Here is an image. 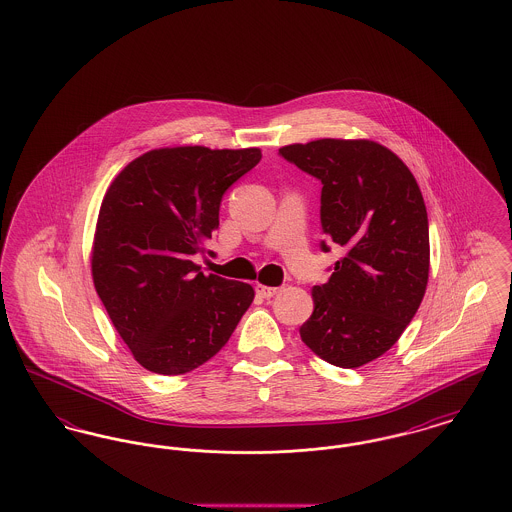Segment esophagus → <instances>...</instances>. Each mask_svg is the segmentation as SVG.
<instances>
[{
  "label": "esophagus",
  "mask_w": 512,
  "mask_h": 512,
  "mask_svg": "<svg viewBox=\"0 0 512 512\" xmlns=\"http://www.w3.org/2000/svg\"><path fill=\"white\" fill-rule=\"evenodd\" d=\"M278 292H280V288H270V286H263V284H259V286H257V293H259L261 297H265V299H268V297H274Z\"/></svg>",
  "instance_id": "obj_1"
}]
</instances>
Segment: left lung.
Masks as SVG:
<instances>
[{"label":"left lung","instance_id":"8db88e82","mask_svg":"<svg viewBox=\"0 0 512 512\" xmlns=\"http://www.w3.org/2000/svg\"><path fill=\"white\" fill-rule=\"evenodd\" d=\"M280 155L322 182V232L347 249L330 280L313 288L301 340L330 365L359 368L401 338L426 293L422 192L409 167L372 140L322 138L280 147Z\"/></svg>","mask_w":512,"mask_h":512}]
</instances>
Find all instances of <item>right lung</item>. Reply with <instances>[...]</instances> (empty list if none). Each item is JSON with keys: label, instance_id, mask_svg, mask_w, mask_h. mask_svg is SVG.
<instances>
[{"label": "right lung", "instance_id": "1", "mask_svg": "<svg viewBox=\"0 0 512 512\" xmlns=\"http://www.w3.org/2000/svg\"><path fill=\"white\" fill-rule=\"evenodd\" d=\"M259 161V147H161L111 182L94 234L92 278L113 326L147 370L176 376L207 363L249 309V284L205 276L192 257L219 228L224 192Z\"/></svg>", "mask_w": 512, "mask_h": 512}]
</instances>
